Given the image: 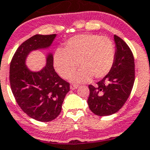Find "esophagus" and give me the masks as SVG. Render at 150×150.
<instances>
[{"label": "esophagus", "instance_id": "34e87169", "mask_svg": "<svg viewBox=\"0 0 150 150\" xmlns=\"http://www.w3.org/2000/svg\"><path fill=\"white\" fill-rule=\"evenodd\" d=\"M78 85H76V84H73V83H72V84L70 85V89H77V88H78Z\"/></svg>", "mask_w": 150, "mask_h": 150}]
</instances>
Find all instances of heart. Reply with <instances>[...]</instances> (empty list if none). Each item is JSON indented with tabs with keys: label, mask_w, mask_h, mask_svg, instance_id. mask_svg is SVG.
I'll list each match as a JSON object with an SVG mask.
<instances>
[{
	"label": "heart",
	"mask_w": 150,
	"mask_h": 150,
	"mask_svg": "<svg viewBox=\"0 0 150 150\" xmlns=\"http://www.w3.org/2000/svg\"><path fill=\"white\" fill-rule=\"evenodd\" d=\"M115 61V48L108 38L98 35L83 34L69 39L63 49H58L53 55V64L61 78H71L75 83H85L92 77H105L111 71Z\"/></svg>",
	"instance_id": "b5f03b06"
}]
</instances>
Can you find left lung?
<instances>
[{
    "label": "left lung",
    "mask_w": 150,
    "mask_h": 150,
    "mask_svg": "<svg viewBox=\"0 0 150 150\" xmlns=\"http://www.w3.org/2000/svg\"><path fill=\"white\" fill-rule=\"evenodd\" d=\"M115 61L111 71L97 86L89 85L87 103L91 111L98 116L117 112L131 94L135 82V61L132 50L121 38L114 35Z\"/></svg>",
    "instance_id": "obj_1"
}]
</instances>
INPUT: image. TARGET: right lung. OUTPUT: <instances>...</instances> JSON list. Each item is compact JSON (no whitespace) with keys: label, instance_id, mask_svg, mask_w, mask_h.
Listing matches in <instances>:
<instances>
[{"label":"right lung","instance_id":"1","mask_svg":"<svg viewBox=\"0 0 150 150\" xmlns=\"http://www.w3.org/2000/svg\"><path fill=\"white\" fill-rule=\"evenodd\" d=\"M55 36L35 35L26 40L16 50L9 67L11 89L17 103L27 115L41 122L59 115L69 83L54 71L52 54L47 57V66L37 72L28 69L25 60L32 50L50 47Z\"/></svg>","mask_w":150,"mask_h":150}]
</instances>
